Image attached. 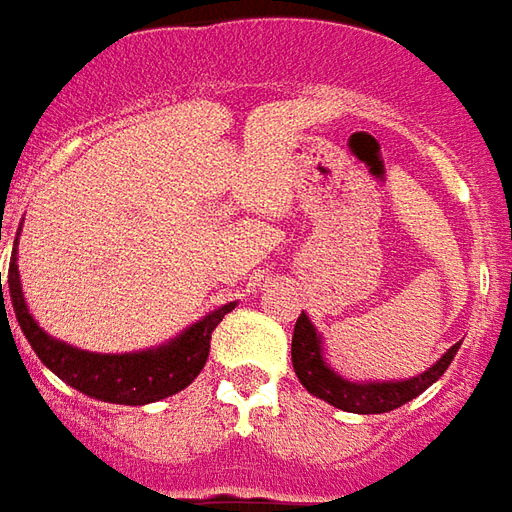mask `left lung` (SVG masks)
Masks as SVG:
<instances>
[{
  "instance_id": "left-lung-1",
  "label": "left lung",
  "mask_w": 512,
  "mask_h": 512,
  "mask_svg": "<svg viewBox=\"0 0 512 512\" xmlns=\"http://www.w3.org/2000/svg\"><path fill=\"white\" fill-rule=\"evenodd\" d=\"M458 350L460 342L452 344L436 364L427 366L413 378L350 380L328 364L325 342H322L320 331L314 328V322L308 320L306 311L297 317L295 333H292V366H295V375L303 383V389L347 413H389L405 402L416 400L422 391L430 389L447 372V366L452 364Z\"/></svg>"
}]
</instances>
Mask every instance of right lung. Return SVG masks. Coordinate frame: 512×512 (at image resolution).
Masks as SVG:
<instances>
[{
  "label": "right lung",
  "mask_w": 512,
  "mask_h": 512,
  "mask_svg": "<svg viewBox=\"0 0 512 512\" xmlns=\"http://www.w3.org/2000/svg\"><path fill=\"white\" fill-rule=\"evenodd\" d=\"M18 234H21V226H18ZM18 234L13 242L10 270H7L10 303L16 311L18 328L27 336L35 355L71 389L82 391L93 400L115 402V405H148V402L179 394L201 375L206 358H209L212 331L237 303H226V306L209 311L206 317L192 322L190 328L176 333L170 342L157 344V347L134 350V353L79 350L74 344L49 336L30 314V306L21 292V278H18ZM2 308H5V295H2ZM7 328H10V322H7Z\"/></svg>",
  "instance_id": "obj_1"
}]
</instances>
